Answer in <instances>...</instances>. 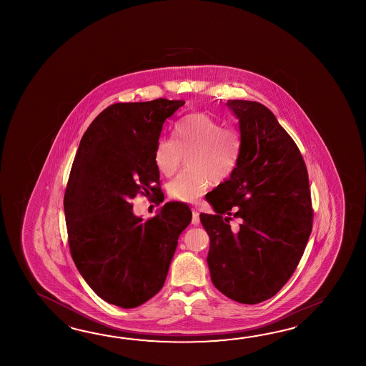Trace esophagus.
<instances>
[{"label":"esophagus","mask_w":366,"mask_h":366,"mask_svg":"<svg viewBox=\"0 0 366 366\" xmlns=\"http://www.w3.org/2000/svg\"><path fill=\"white\" fill-rule=\"evenodd\" d=\"M200 224V218H199V212L192 208V225H199Z\"/></svg>","instance_id":"34e87169"}]
</instances>
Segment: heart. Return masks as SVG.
<instances>
[{
	"label": "heart",
	"mask_w": 366,
	"mask_h": 366,
	"mask_svg": "<svg viewBox=\"0 0 366 366\" xmlns=\"http://www.w3.org/2000/svg\"><path fill=\"white\" fill-rule=\"evenodd\" d=\"M174 141L159 139L154 148V164L164 177H172L187 158L189 170L167 184L169 196L182 202H196L212 183L233 174L241 153V136L204 112L189 114L172 128Z\"/></svg>",
	"instance_id": "b5f03b06"
}]
</instances>
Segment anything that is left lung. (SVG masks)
I'll list each match as a JSON object with an SVG mask.
<instances>
[{
	"mask_svg": "<svg viewBox=\"0 0 366 366\" xmlns=\"http://www.w3.org/2000/svg\"><path fill=\"white\" fill-rule=\"evenodd\" d=\"M226 106L238 119L241 153L229 179L207 197L217 214L202 213L200 221L209 235L213 285L233 301L255 305L274 296L302 257L312 226L309 177L269 109L251 101ZM230 215L242 218L239 229L231 230Z\"/></svg>",
	"mask_w": 366,
	"mask_h": 366,
	"instance_id": "obj_1",
	"label": "left lung"
}]
</instances>
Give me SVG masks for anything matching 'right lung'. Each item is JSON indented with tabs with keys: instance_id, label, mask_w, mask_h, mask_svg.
Returning <instances> with one entry per match:
<instances>
[{
	"instance_id": "obj_1",
	"label": "right lung",
	"mask_w": 366,
	"mask_h": 366,
	"mask_svg": "<svg viewBox=\"0 0 366 366\" xmlns=\"http://www.w3.org/2000/svg\"><path fill=\"white\" fill-rule=\"evenodd\" d=\"M184 101L117 103L102 111L82 136L64 196L69 249L78 272L109 304L132 309L164 287L180 233L192 213L166 202L148 221L131 199L164 202L154 148L166 119Z\"/></svg>"
}]
</instances>
